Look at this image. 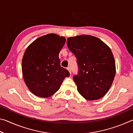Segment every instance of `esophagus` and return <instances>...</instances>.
<instances>
[{"label": "esophagus", "instance_id": "1", "mask_svg": "<svg viewBox=\"0 0 133 133\" xmlns=\"http://www.w3.org/2000/svg\"><path fill=\"white\" fill-rule=\"evenodd\" d=\"M67 70H68L69 71V73L71 74V68L70 67H68V68H67Z\"/></svg>", "mask_w": 133, "mask_h": 133}]
</instances>
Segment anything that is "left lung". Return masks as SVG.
I'll return each instance as SVG.
<instances>
[{
	"mask_svg": "<svg viewBox=\"0 0 133 133\" xmlns=\"http://www.w3.org/2000/svg\"><path fill=\"white\" fill-rule=\"evenodd\" d=\"M67 44L77 58L79 71L73 80L78 93L88 100L103 97L115 77L116 63L111 49L98 38L87 35L69 37Z\"/></svg>",
	"mask_w": 133,
	"mask_h": 133,
	"instance_id": "left-lung-1",
	"label": "left lung"
}]
</instances>
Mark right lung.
<instances>
[{
  "label": "right lung",
  "instance_id": "add662e5",
  "mask_svg": "<svg viewBox=\"0 0 133 133\" xmlns=\"http://www.w3.org/2000/svg\"><path fill=\"white\" fill-rule=\"evenodd\" d=\"M66 42L63 36L50 33L36 39L27 48L22 58L25 84L35 96L47 98L60 89L67 70L60 66L58 54Z\"/></svg>",
  "mask_w": 133,
  "mask_h": 133
}]
</instances>
